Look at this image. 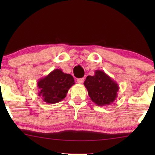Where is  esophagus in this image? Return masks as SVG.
<instances>
[{
  "mask_svg": "<svg viewBox=\"0 0 155 155\" xmlns=\"http://www.w3.org/2000/svg\"><path fill=\"white\" fill-rule=\"evenodd\" d=\"M84 78H81V79H77V83L78 84H82L84 82Z\"/></svg>",
  "mask_w": 155,
  "mask_h": 155,
  "instance_id": "34e87169",
  "label": "esophagus"
}]
</instances>
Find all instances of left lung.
<instances>
[{
  "label": "left lung",
  "instance_id": "1",
  "mask_svg": "<svg viewBox=\"0 0 155 155\" xmlns=\"http://www.w3.org/2000/svg\"><path fill=\"white\" fill-rule=\"evenodd\" d=\"M84 85L93 103L100 106L111 104L117 97L120 87L104 71L96 70L94 76H87Z\"/></svg>",
  "mask_w": 155,
  "mask_h": 155
}]
</instances>
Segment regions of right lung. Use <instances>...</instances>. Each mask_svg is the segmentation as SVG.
<instances>
[{"mask_svg":"<svg viewBox=\"0 0 155 155\" xmlns=\"http://www.w3.org/2000/svg\"><path fill=\"white\" fill-rule=\"evenodd\" d=\"M74 84V79L71 74L63 73L61 69H54L38 80V95L47 104H56L66 97L68 91Z\"/></svg>","mask_w":155,"mask_h":155,"instance_id":"obj_1","label":"right lung"}]
</instances>
